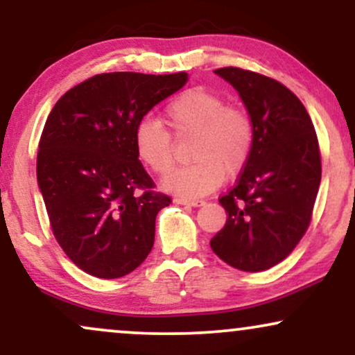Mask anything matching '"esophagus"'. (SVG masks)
I'll return each instance as SVG.
<instances>
[{
  "label": "esophagus",
  "instance_id": "34e87169",
  "mask_svg": "<svg viewBox=\"0 0 355 355\" xmlns=\"http://www.w3.org/2000/svg\"><path fill=\"white\" fill-rule=\"evenodd\" d=\"M175 203L189 207H202L205 205V200H197V198H175Z\"/></svg>",
  "mask_w": 355,
  "mask_h": 355
}]
</instances>
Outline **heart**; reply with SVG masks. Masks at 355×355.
<instances>
[{
	"label": "heart",
	"mask_w": 355,
	"mask_h": 355,
	"mask_svg": "<svg viewBox=\"0 0 355 355\" xmlns=\"http://www.w3.org/2000/svg\"><path fill=\"white\" fill-rule=\"evenodd\" d=\"M165 116L175 135H193L191 165L173 170L164 187L183 197H200L222 185L225 172L239 173L247 165L255 141V125L245 108L227 105L207 88H190L166 105ZM135 152L157 175L173 166V138L160 121L144 118L133 132Z\"/></svg>",
	"instance_id": "obj_1"
}]
</instances>
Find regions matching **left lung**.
<instances>
[{
	"mask_svg": "<svg viewBox=\"0 0 355 355\" xmlns=\"http://www.w3.org/2000/svg\"><path fill=\"white\" fill-rule=\"evenodd\" d=\"M215 73L245 103L255 141L237 183L218 198L229 217L210 247L239 270L262 272L291 255L311 225L319 140L302 101L280 81L237 67Z\"/></svg>",
	"mask_w": 355,
	"mask_h": 355,
	"instance_id": "1",
	"label": "left lung"
}]
</instances>
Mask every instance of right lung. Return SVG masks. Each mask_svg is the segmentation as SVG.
I'll use <instances>...</instances> for the list:
<instances>
[{"instance_id":"obj_1","label":"right lung","mask_w":355,"mask_h":355,"mask_svg":"<svg viewBox=\"0 0 355 355\" xmlns=\"http://www.w3.org/2000/svg\"><path fill=\"white\" fill-rule=\"evenodd\" d=\"M187 81V73H100L53 107L38 144L36 177L56 242L87 274L118 279L152 250L155 218L172 198L155 191L133 132Z\"/></svg>"}]
</instances>
